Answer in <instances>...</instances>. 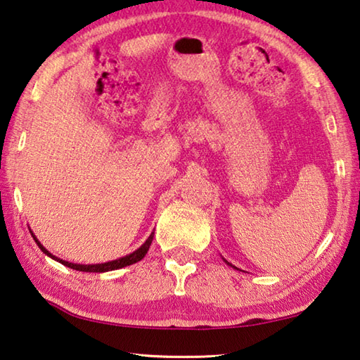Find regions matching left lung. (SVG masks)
Here are the masks:
<instances>
[{"label": "left lung", "instance_id": "1", "mask_svg": "<svg viewBox=\"0 0 360 360\" xmlns=\"http://www.w3.org/2000/svg\"><path fill=\"white\" fill-rule=\"evenodd\" d=\"M225 263H226V264H230V263H228V261H226V259H225ZM230 266H233V264H230ZM233 267H234V266H233ZM234 269H238V267H234Z\"/></svg>", "mask_w": 360, "mask_h": 360}]
</instances>
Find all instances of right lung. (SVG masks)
<instances>
[{
  "mask_svg": "<svg viewBox=\"0 0 360 360\" xmlns=\"http://www.w3.org/2000/svg\"><path fill=\"white\" fill-rule=\"evenodd\" d=\"M30 231H31V230H30ZM31 236L34 238L36 244L39 245V248H41V250H42L45 255H47V257L53 258L55 261H60L61 264L70 267V269L82 271V272H108V271L121 269V267L130 266V264L136 263V261H140V259L145 258V255H146L148 250H149V245H151V243H153L154 233H151V236H149V238L146 239V243L143 244L140 248H136L135 252H132L130 255H126V257H122V258H120V259H113V261H108V263H101V264H75V263H69V261H64V259H61V258L55 257V255H51V253L47 250V248H45L41 243H39L37 238L34 236V234H32V231H31Z\"/></svg>",
  "mask_w": 360,
  "mask_h": 360,
  "instance_id": "obj_1",
  "label": "right lung"
}]
</instances>
